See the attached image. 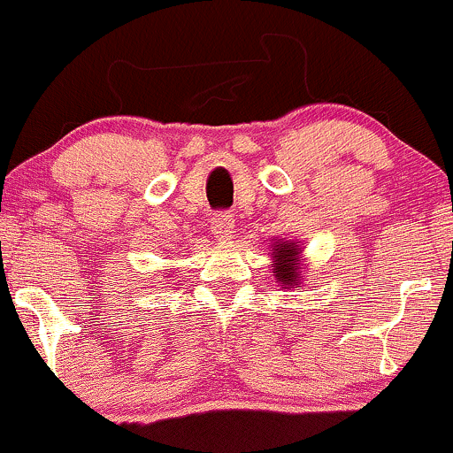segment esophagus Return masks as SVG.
<instances>
[{
	"label": "esophagus",
	"instance_id": "obj_1",
	"mask_svg": "<svg viewBox=\"0 0 453 453\" xmlns=\"http://www.w3.org/2000/svg\"><path fill=\"white\" fill-rule=\"evenodd\" d=\"M211 232L215 234V238L219 241H230L234 236V219L227 212H217L211 219Z\"/></svg>",
	"mask_w": 453,
	"mask_h": 453
}]
</instances>
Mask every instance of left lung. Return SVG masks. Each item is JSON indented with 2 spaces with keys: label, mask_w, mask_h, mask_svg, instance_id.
Here are the masks:
<instances>
[{
  "label": "left lung",
  "mask_w": 453,
  "mask_h": 453,
  "mask_svg": "<svg viewBox=\"0 0 453 453\" xmlns=\"http://www.w3.org/2000/svg\"><path fill=\"white\" fill-rule=\"evenodd\" d=\"M273 277L277 283H280L283 289L298 288L303 283V247L296 241H285V238H274L273 242Z\"/></svg>",
  "instance_id": "obj_1"
}]
</instances>
